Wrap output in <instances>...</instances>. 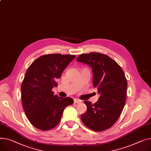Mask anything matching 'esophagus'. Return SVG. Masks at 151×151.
Wrapping results in <instances>:
<instances>
[{
  "label": "esophagus",
  "mask_w": 151,
  "mask_h": 151,
  "mask_svg": "<svg viewBox=\"0 0 151 151\" xmlns=\"http://www.w3.org/2000/svg\"><path fill=\"white\" fill-rule=\"evenodd\" d=\"M82 101L81 99H74V103H79L80 102H81Z\"/></svg>",
  "instance_id": "obj_1"
}]
</instances>
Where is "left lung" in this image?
<instances>
[{"label": "left lung", "mask_w": 151, "mask_h": 151, "mask_svg": "<svg viewBox=\"0 0 151 151\" xmlns=\"http://www.w3.org/2000/svg\"><path fill=\"white\" fill-rule=\"evenodd\" d=\"M76 61L92 68L93 84L100 94L94 104L84 101L87 111L81 116L82 122L94 131L105 130L116 123L126 103L127 83L123 70L112 58L100 53L81 54Z\"/></svg>", "instance_id": "8db88e82"}]
</instances>
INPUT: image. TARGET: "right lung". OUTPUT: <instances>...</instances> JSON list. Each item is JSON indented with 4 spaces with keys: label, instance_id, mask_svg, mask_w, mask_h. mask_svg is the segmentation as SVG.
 <instances>
[{
    "label": "right lung",
    "instance_id": "obj_1",
    "mask_svg": "<svg viewBox=\"0 0 151 151\" xmlns=\"http://www.w3.org/2000/svg\"><path fill=\"white\" fill-rule=\"evenodd\" d=\"M75 55L48 54L40 56L28 68L21 85L22 103L31 124L48 130L61 121L64 109L73 103L72 98L54 95L52 88Z\"/></svg>",
    "mask_w": 151,
    "mask_h": 151
}]
</instances>
